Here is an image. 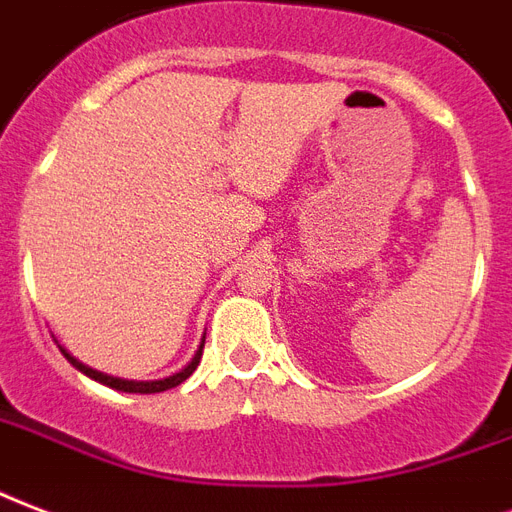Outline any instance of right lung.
<instances>
[{"label": "right lung", "instance_id": "1", "mask_svg": "<svg viewBox=\"0 0 512 512\" xmlns=\"http://www.w3.org/2000/svg\"><path fill=\"white\" fill-rule=\"evenodd\" d=\"M202 344H205V339H202ZM202 344H200V350H197V355H194L192 363H189V366L181 368L178 374L168 376V379H160V382H125V379H117V376H106V374H101V371H93V368L82 366V363H79V360L71 358V355H69V352H66V350H63V355H66V360H69L71 366L79 368L82 374L90 376V379H95V382L106 384V387H114V390H122V392H144V395H146V392H162V390H170V387H178V384H181V382H186V379L192 376L194 368L200 366Z\"/></svg>", "mask_w": 512, "mask_h": 512}]
</instances>
